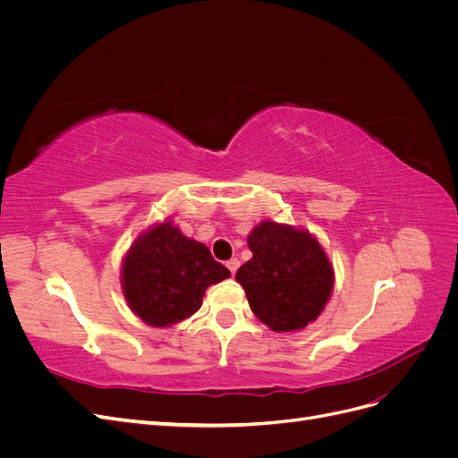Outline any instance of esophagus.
I'll list each match as a JSON object with an SVG mask.
<instances>
[{
    "mask_svg": "<svg viewBox=\"0 0 458 458\" xmlns=\"http://www.w3.org/2000/svg\"><path fill=\"white\" fill-rule=\"evenodd\" d=\"M225 266H227V269L231 271V275H234V273H237L239 266H241V261H239L237 258H233V259H229V261L225 263Z\"/></svg>",
    "mask_w": 458,
    "mask_h": 458,
    "instance_id": "34e87169",
    "label": "esophagus"
}]
</instances>
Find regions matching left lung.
Instances as JSON below:
<instances>
[{
	"instance_id": "obj_1",
	"label": "left lung",
	"mask_w": 458,
	"mask_h": 458,
	"mask_svg": "<svg viewBox=\"0 0 458 458\" xmlns=\"http://www.w3.org/2000/svg\"><path fill=\"white\" fill-rule=\"evenodd\" d=\"M252 258L234 279L242 284L250 310L271 330L308 327L325 310L335 273L310 233L263 221L248 237Z\"/></svg>"
}]
</instances>
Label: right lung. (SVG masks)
Masks as SVG:
<instances>
[{
  "instance_id": "1",
  "label": "right lung",
  "mask_w": 458,
  "mask_h": 458,
  "mask_svg": "<svg viewBox=\"0 0 458 458\" xmlns=\"http://www.w3.org/2000/svg\"><path fill=\"white\" fill-rule=\"evenodd\" d=\"M231 276L208 246L187 239L172 221L152 227L123 258L122 288L130 308L150 327H170L191 317L204 290Z\"/></svg>"
}]
</instances>
